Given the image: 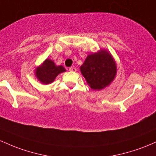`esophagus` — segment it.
Instances as JSON below:
<instances>
[{
    "instance_id": "obj_1",
    "label": "esophagus",
    "mask_w": 156,
    "mask_h": 156,
    "mask_svg": "<svg viewBox=\"0 0 156 156\" xmlns=\"http://www.w3.org/2000/svg\"><path fill=\"white\" fill-rule=\"evenodd\" d=\"M69 71H72V72H75V71H76V69L75 67H71L69 69Z\"/></svg>"
}]
</instances>
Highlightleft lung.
Wrapping results in <instances>:
<instances>
[{"label": "left lung", "mask_w": 156, "mask_h": 156, "mask_svg": "<svg viewBox=\"0 0 156 156\" xmlns=\"http://www.w3.org/2000/svg\"><path fill=\"white\" fill-rule=\"evenodd\" d=\"M87 85L94 90H101L116 77V64L113 56L105 49L89 55L80 67Z\"/></svg>", "instance_id": "left-lung-1"}]
</instances>
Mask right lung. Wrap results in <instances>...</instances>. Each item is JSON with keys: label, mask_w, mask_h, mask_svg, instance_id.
I'll use <instances>...</instances> for the list:
<instances>
[{"label": "right lung", "mask_w": 156, "mask_h": 156, "mask_svg": "<svg viewBox=\"0 0 156 156\" xmlns=\"http://www.w3.org/2000/svg\"><path fill=\"white\" fill-rule=\"evenodd\" d=\"M66 69L62 66H57L51 59H46L35 69V76L41 83L48 85L53 83L59 73L65 72Z\"/></svg>", "instance_id": "1"}]
</instances>
